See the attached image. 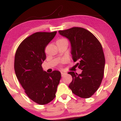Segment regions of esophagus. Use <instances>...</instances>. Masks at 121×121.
Masks as SVG:
<instances>
[{
	"label": "esophagus",
	"mask_w": 121,
	"mask_h": 121,
	"mask_svg": "<svg viewBox=\"0 0 121 121\" xmlns=\"http://www.w3.org/2000/svg\"><path fill=\"white\" fill-rule=\"evenodd\" d=\"M61 74L62 77H63L64 76H65L66 74V73H65V72H61Z\"/></svg>",
	"instance_id": "esophagus-1"
}]
</instances>
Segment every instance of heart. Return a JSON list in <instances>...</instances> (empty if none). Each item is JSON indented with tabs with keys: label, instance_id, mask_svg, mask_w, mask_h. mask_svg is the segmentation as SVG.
I'll return each instance as SVG.
<instances>
[{
	"label": "heart",
	"instance_id": "heart-1",
	"mask_svg": "<svg viewBox=\"0 0 121 121\" xmlns=\"http://www.w3.org/2000/svg\"><path fill=\"white\" fill-rule=\"evenodd\" d=\"M67 41V40L65 39H60L57 40V42H58V41Z\"/></svg>",
	"mask_w": 121,
	"mask_h": 121
}]
</instances>
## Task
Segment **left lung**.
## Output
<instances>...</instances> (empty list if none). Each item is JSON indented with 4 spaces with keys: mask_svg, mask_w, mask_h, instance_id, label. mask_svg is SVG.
<instances>
[{
    "mask_svg": "<svg viewBox=\"0 0 121 121\" xmlns=\"http://www.w3.org/2000/svg\"><path fill=\"white\" fill-rule=\"evenodd\" d=\"M71 44V54L76 66L82 70L81 74L69 72L72 81L69 87L72 93L83 98L93 95L103 79L105 59L100 42L91 32L81 27L59 30Z\"/></svg>",
    "mask_w": 121,
    "mask_h": 121,
    "instance_id": "1",
    "label": "left lung"
}]
</instances>
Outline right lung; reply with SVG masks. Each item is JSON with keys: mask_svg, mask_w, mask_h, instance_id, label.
<instances>
[{"mask_svg": "<svg viewBox=\"0 0 121 121\" xmlns=\"http://www.w3.org/2000/svg\"><path fill=\"white\" fill-rule=\"evenodd\" d=\"M56 33H35L20 43L15 53L16 77L28 97L39 105L49 103L55 98L61 77L58 70L48 73L41 66L46 59L45 47Z\"/></svg>", "mask_w": 121, "mask_h": 121, "instance_id": "obj_1", "label": "right lung"}]
</instances>
